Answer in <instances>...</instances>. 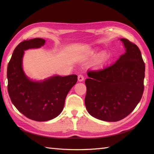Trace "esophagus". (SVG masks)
Returning <instances> with one entry per match:
<instances>
[{"label": "esophagus", "mask_w": 154, "mask_h": 154, "mask_svg": "<svg viewBox=\"0 0 154 154\" xmlns=\"http://www.w3.org/2000/svg\"><path fill=\"white\" fill-rule=\"evenodd\" d=\"M84 80V76L82 74H79L78 75V81L81 82V81H83Z\"/></svg>", "instance_id": "1"}]
</instances>
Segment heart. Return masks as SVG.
Returning <instances> with one entry per match:
<instances>
[{"label": "heart", "mask_w": 154, "mask_h": 154, "mask_svg": "<svg viewBox=\"0 0 154 154\" xmlns=\"http://www.w3.org/2000/svg\"><path fill=\"white\" fill-rule=\"evenodd\" d=\"M107 57L105 54H101L97 56L94 60V65L95 66H102L106 61Z\"/></svg>", "instance_id": "obj_1"}]
</instances>
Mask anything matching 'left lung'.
<instances>
[{
  "label": "left lung",
  "instance_id": "obj_1",
  "mask_svg": "<svg viewBox=\"0 0 154 154\" xmlns=\"http://www.w3.org/2000/svg\"><path fill=\"white\" fill-rule=\"evenodd\" d=\"M125 54L116 62L97 70L87 71L85 81L86 109L91 116L116 122L134 110L144 90L145 63L137 45L121 38Z\"/></svg>",
  "mask_w": 154,
  "mask_h": 154
}]
</instances>
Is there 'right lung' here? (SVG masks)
<instances>
[{"mask_svg": "<svg viewBox=\"0 0 154 154\" xmlns=\"http://www.w3.org/2000/svg\"><path fill=\"white\" fill-rule=\"evenodd\" d=\"M45 42L34 38L20 42L7 67L8 92L12 104L25 116L39 122L53 119L61 112L67 93L77 81L76 75H57L41 82L26 76L22 67L24 50L40 48Z\"/></svg>", "mask_w": 154, "mask_h": 154, "instance_id": "right-lung-1", "label": "right lung"}]
</instances>
